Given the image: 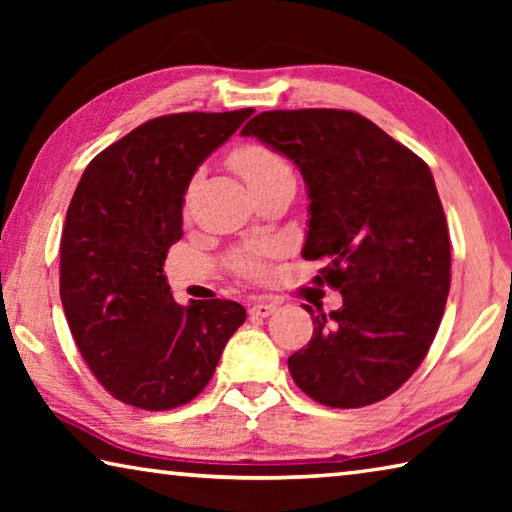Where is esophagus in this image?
<instances>
[{"label":"esophagus","mask_w":512,"mask_h":512,"mask_svg":"<svg viewBox=\"0 0 512 512\" xmlns=\"http://www.w3.org/2000/svg\"><path fill=\"white\" fill-rule=\"evenodd\" d=\"M275 309H277L275 302L257 300V302H253V305H250L248 311H250V316H253V318H266V316H271Z\"/></svg>","instance_id":"obj_1"}]
</instances>
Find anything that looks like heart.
<instances>
[{
  "label": "heart",
  "instance_id": "heart-1",
  "mask_svg": "<svg viewBox=\"0 0 512 512\" xmlns=\"http://www.w3.org/2000/svg\"><path fill=\"white\" fill-rule=\"evenodd\" d=\"M230 164L241 178L246 180V185L259 192L266 185H273L275 180L291 176L289 164L284 162L280 153L268 149L264 144H244L230 155ZM271 255V246H248L241 248L230 257V268L241 277L248 280H262L266 275V257Z\"/></svg>",
  "mask_w": 512,
  "mask_h": 512
}]
</instances>
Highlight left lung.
<instances>
[{
	"label": "left lung",
	"mask_w": 512,
	"mask_h": 512,
	"mask_svg": "<svg viewBox=\"0 0 512 512\" xmlns=\"http://www.w3.org/2000/svg\"><path fill=\"white\" fill-rule=\"evenodd\" d=\"M298 164L309 194L302 257L343 307L289 357L300 391L332 409L393 395L433 343L452 282L447 219L427 162L359 112L268 110L244 126Z\"/></svg>",
	"instance_id": "obj_1"
}]
</instances>
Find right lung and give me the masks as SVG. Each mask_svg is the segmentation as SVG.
Returning <instances> with one entry per match:
<instances>
[{
  "label": "right lung",
  "instance_id": "obj_1",
  "mask_svg": "<svg viewBox=\"0 0 512 512\" xmlns=\"http://www.w3.org/2000/svg\"><path fill=\"white\" fill-rule=\"evenodd\" d=\"M253 112L155 117L83 171L60 239V300L83 361L119 402L169 411L194 400L244 325L235 300L178 305L162 266L198 164Z\"/></svg>",
  "mask_w": 512,
  "mask_h": 512
}]
</instances>
